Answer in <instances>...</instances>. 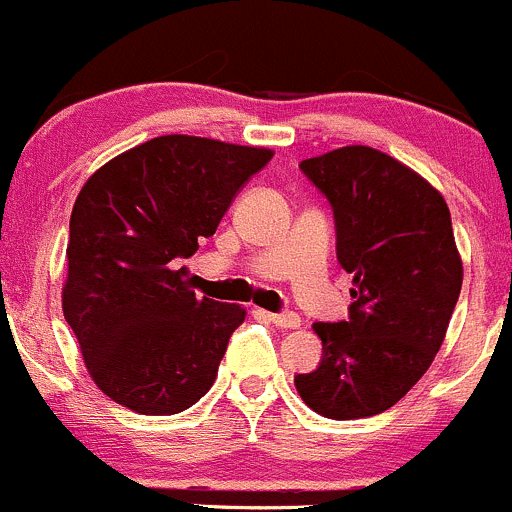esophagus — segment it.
Here are the masks:
<instances>
[{
    "label": "esophagus",
    "mask_w": 512,
    "mask_h": 512,
    "mask_svg": "<svg viewBox=\"0 0 512 512\" xmlns=\"http://www.w3.org/2000/svg\"><path fill=\"white\" fill-rule=\"evenodd\" d=\"M261 318H266L268 323L278 325V328H283V330L300 328V315L298 313H266V310H261Z\"/></svg>",
    "instance_id": "34e87169"
}]
</instances>
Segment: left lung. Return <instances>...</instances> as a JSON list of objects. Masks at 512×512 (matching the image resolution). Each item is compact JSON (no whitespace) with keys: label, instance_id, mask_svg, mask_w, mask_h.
<instances>
[{"label":"left lung","instance_id":"1","mask_svg":"<svg viewBox=\"0 0 512 512\" xmlns=\"http://www.w3.org/2000/svg\"><path fill=\"white\" fill-rule=\"evenodd\" d=\"M330 199L337 261L352 273L350 318L313 323L323 362L295 389L328 419L387 412L424 377L444 342L463 263L444 197L419 172L367 145L300 162Z\"/></svg>","mask_w":512,"mask_h":512}]
</instances>
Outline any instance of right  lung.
<instances>
[{
    "label": "right lung",
    "instance_id": "obj_1",
    "mask_svg": "<svg viewBox=\"0 0 512 512\" xmlns=\"http://www.w3.org/2000/svg\"><path fill=\"white\" fill-rule=\"evenodd\" d=\"M271 157L266 147L162 135L83 184L61 305L88 374L113 402L170 416L209 392L246 308L197 298L182 261Z\"/></svg>",
    "mask_w": 512,
    "mask_h": 512
}]
</instances>
